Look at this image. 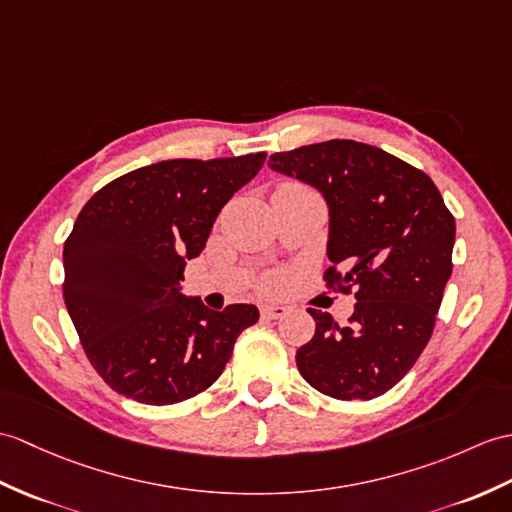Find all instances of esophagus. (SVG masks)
Here are the masks:
<instances>
[{
	"label": "esophagus",
	"instance_id": "obj_1",
	"mask_svg": "<svg viewBox=\"0 0 512 512\" xmlns=\"http://www.w3.org/2000/svg\"><path fill=\"white\" fill-rule=\"evenodd\" d=\"M285 314H288V307H283V305H261V316L268 320L283 318Z\"/></svg>",
	"mask_w": 512,
	"mask_h": 512
}]
</instances>
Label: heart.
<instances>
[{"instance_id":"heart-1","label":"heart","mask_w":512,"mask_h":512,"mask_svg":"<svg viewBox=\"0 0 512 512\" xmlns=\"http://www.w3.org/2000/svg\"><path fill=\"white\" fill-rule=\"evenodd\" d=\"M279 189H288V192H290V189H303V187L296 185V183H283Z\"/></svg>"}]
</instances>
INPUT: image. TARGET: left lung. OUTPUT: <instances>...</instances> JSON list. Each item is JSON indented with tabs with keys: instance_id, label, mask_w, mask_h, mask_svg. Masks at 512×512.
I'll return each mask as SVG.
<instances>
[{
	"instance_id": "obj_1",
	"label": "left lung",
	"mask_w": 512,
	"mask_h": 512,
	"mask_svg": "<svg viewBox=\"0 0 512 512\" xmlns=\"http://www.w3.org/2000/svg\"><path fill=\"white\" fill-rule=\"evenodd\" d=\"M270 168L314 185L329 205L325 285L355 294L347 327L310 307L296 351L305 382L340 401L375 399L430 342L451 277L456 220L423 170L351 139L275 152Z\"/></svg>"
}]
</instances>
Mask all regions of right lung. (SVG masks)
<instances>
[{
	"mask_svg": "<svg viewBox=\"0 0 512 512\" xmlns=\"http://www.w3.org/2000/svg\"><path fill=\"white\" fill-rule=\"evenodd\" d=\"M264 161L266 152L159 161L104 185L78 213L63 251V296L85 355L115 392L148 406L192 399L259 320L255 305L216 312L185 299L178 281Z\"/></svg>",
	"mask_w": 512,
	"mask_h": 512,
	"instance_id": "1",
	"label": "right lung"
}]
</instances>
